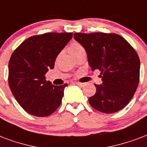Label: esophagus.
Instances as JSON below:
<instances>
[{
  "label": "esophagus",
  "instance_id": "obj_1",
  "mask_svg": "<svg viewBox=\"0 0 147 147\" xmlns=\"http://www.w3.org/2000/svg\"><path fill=\"white\" fill-rule=\"evenodd\" d=\"M76 84L78 85V86H84L85 83H83V82H75Z\"/></svg>",
  "mask_w": 147,
  "mask_h": 147
}]
</instances>
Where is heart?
Returning a JSON list of instances; mask_svg holds the SVG:
<instances>
[{
  "label": "heart",
  "instance_id": "obj_1",
  "mask_svg": "<svg viewBox=\"0 0 147 147\" xmlns=\"http://www.w3.org/2000/svg\"><path fill=\"white\" fill-rule=\"evenodd\" d=\"M68 51L73 57H75L76 55H77L79 53L84 52L85 49L79 43H78V42H73V43H71L68 46Z\"/></svg>",
  "mask_w": 147,
  "mask_h": 147
}]
</instances>
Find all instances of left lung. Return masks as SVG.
I'll return each instance as SVG.
<instances>
[{
    "label": "left lung",
    "mask_w": 147,
    "mask_h": 147,
    "mask_svg": "<svg viewBox=\"0 0 147 147\" xmlns=\"http://www.w3.org/2000/svg\"><path fill=\"white\" fill-rule=\"evenodd\" d=\"M87 53L91 70H100L103 84L89 98L92 107L106 114L123 109L134 96L140 82V61L130 43L116 33H74Z\"/></svg>",
    "instance_id": "obj_1"
}]
</instances>
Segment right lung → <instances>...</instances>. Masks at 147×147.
<instances>
[{
	"label": "right lung",
	"instance_id": "right-lung-1",
	"mask_svg": "<svg viewBox=\"0 0 147 147\" xmlns=\"http://www.w3.org/2000/svg\"><path fill=\"white\" fill-rule=\"evenodd\" d=\"M72 37V32H47L30 36L14 51L8 64L11 93L27 113L37 117L51 115L58 108L68 84L54 86L47 81L48 69Z\"/></svg>",
	"mask_w": 147,
	"mask_h": 147
}]
</instances>
